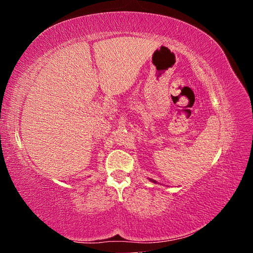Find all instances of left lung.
Wrapping results in <instances>:
<instances>
[{
  "instance_id": "1",
  "label": "left lung",
  "mask_w": 253,
  "mask_h": 253,
  "mask_svg": "<svg viewBox=\"0 0 253 253\" xmlns=\"http://www.w3.org/2000/svg\"><path fill=\"white\" fill-rule=\"evenodd\" d=\"M150 180H151V181H153V182H154V183H156V181H155L154 179H150Z\"/></svg>"
}]
</instances>
